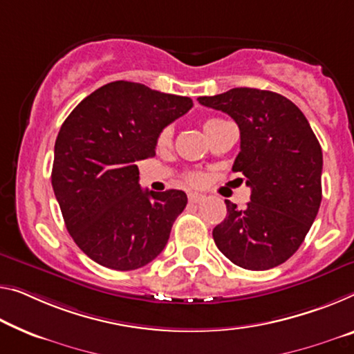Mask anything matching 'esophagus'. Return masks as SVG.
<instances>
[{
  "instance_id": "1",
  "label": "esophagus",
  "mask_w": 354,
  "mask_h": 354,
  "mask_svg": "<svg viewBox=\"0 0 354 354\" xmlns=\"http://www.w3.org/2000/svg\"><path fill=\"white\" fill-rule=\"evenodd\" d=\"M204 199V196L203 194H198V193H189L188 194V201L192 204H198V203H201V201Z\"/></svg>"
}]
</instances>
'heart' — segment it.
<instances>
[{"instance_id":"obj_1","label":"heart","mask_w":354,"mask_h":354,"mask_svg":"<svg viewBox=\"0 0 354 354\" xmlns=\"http://www.w3.org/2000/svg\"><path fill=\"white\" fill-rule=\"evenodd\" d=\"M221 122L223 120H220V118H209V120H205L204 124H203L205 134L209 136L212 131H214V128L216 127V124L221 123ZM171 139H172V129L167 127V128H165L160 133L156 144H158L160 149H165V147H167V145L171 144ZM187 180L189 183H193V185H198V183H201V182L204 180V177H203V174H199V172H189L188 176H187Z\"/></svg>"}]
</instances>
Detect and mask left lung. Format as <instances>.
I'll return each mask as SVG.
<instances>
[{
    "label": "left lung",
    "instance_id": "obj_1",
    "mask_svg": "<svg viewBox=\"0 0 354 354\" xmlns=\"http://www.w3.org/2000/svg\"><path fill=\"white\" fill-rule=\"evenodd\" d=\"M198 101L237 123L241 151L232 171L252 188L243 210L225 201L226 218L212 232L216 247L243 269L277 268L297 252L318 214L322 145L301 109L274 91L241 86Z\"/></svg>",
    "mask_w": 354,
    "mask_h": 354
}]
</instances>
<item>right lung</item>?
Here are the masks:
<instances>
[{"mask_svg":"<svg viewBox=\"0 0 354 354\" xmlns=\"http://www.w3.org/2000/svg\"><path fill=\"white\" fill-rule=\"evenodd\" d=\"M192 107V97L117 80L80 101L62 124L53 193L71 237L95 263L134 270L166 247L187 194L142 189L136 161L153 156L160 133Z\"/></svg>","mask_w":354,"mask_h":354,"instance_id":"obj_1","label":"right lung"}]
</instances>
